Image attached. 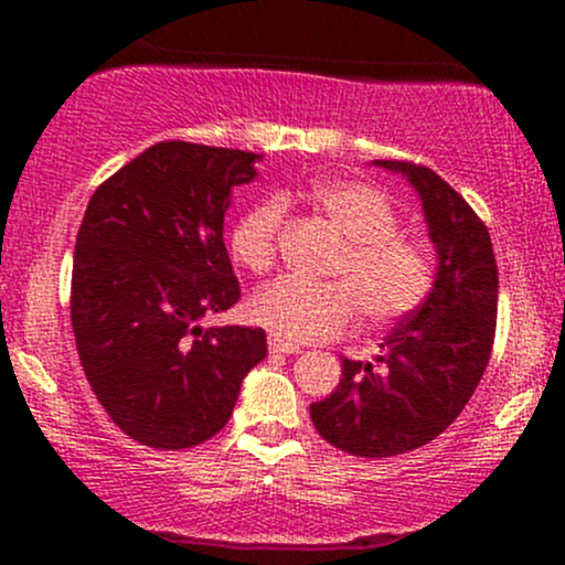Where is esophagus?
<instances>
[{
	"label": "esophagus",
	"mask_w": 565,
	"mask_h": 565,
	"mask_svg": "<svg viewBox=\"0 0 565 565\" xmlns=\"http://www.w3.org/2000/svg\"><path fill=\"white\" fill-rule=\"evenodd\" d=\"M267 347H270V352H276V355H298L300 352V347L276 339V335H270V339H267Z\"/></svg>",
	"instance_id": "obj_1"
}]
</instances>
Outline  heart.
<instances>
[{
	"label": "heart",
	"instance_id": "heart-1",
	"mask_svg": "<svg viewBox=\"0 0 565 565\" xmlns=\"http://www.w3.org/2000/svg\"><path fill=\"white\" fill-rule=\"evenodd\" d=\"M298 196L347 237L330 267V276L341 281L278 278L248 300L250 322L276 339L306 344L344 333L358 306L372 322H391L424 303L435 281V259L426 243L398 232V210L383 188L363 180H322ZM292 199L287 193L284 202ZM284 202L262 199L232 226V256L246 270L267 273L276 262Z\"/></svg>",
	"mask_w": 565,
	"mask_h": 565
}]
</instances>
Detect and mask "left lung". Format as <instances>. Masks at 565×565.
Here are the masks:
<instances>
[{
  "mask_svg": "<svg viewBox=\"0 0 565 565\" xmlns=\"http://www.w3.org/2000/svg\"><path fill=\"white\" fill-rule=\"evenodd\" d=\"M418 193L437 270L424 303L393 328L372 363L347 361L330 396L311 404L317 431L352 457L415 451L457 420L492 355L498 265L483 221L426 167L374 161Z\"/></svg>",
  "mask_w": 565,
  "mask_h": 565,
  "instance_id": "left-lung-1",
  "label": "left lung"
}]
</instances>
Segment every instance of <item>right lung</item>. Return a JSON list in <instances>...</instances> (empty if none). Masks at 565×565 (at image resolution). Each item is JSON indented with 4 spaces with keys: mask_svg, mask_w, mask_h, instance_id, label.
Instances as JSON below:
<instances>
[{
    "mask_svg": "<svg viewBox=\"0 0 565 565\" xmlns=\"http://www.w3.org/2000/svg\"><path fill=\"white\" fill-rule=\"evenodd\" d=\"M259 158L161 141L89 199L73 254V333L98 402L141 446L177 451L218 435L265 361L262 328H202L241 298L224 215Z\"/></svg>",
    "mask_w": 565,
    "mask_h": 565,
    "instance_id": "right-lung-1",
    "label": "right lung"
}]
</instances>
